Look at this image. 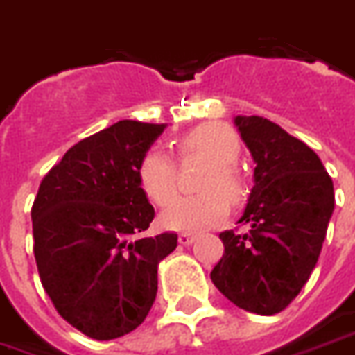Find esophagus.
<instances>
[{"instance_id": "34e87169", "label": "esophagus", "mask_w": 355, "mask_h": 355, "mask_svg": "<svg viewBox=\"0 0 355 355\" xmlns=\"http://www.w3.org/2000/svg\"><path fill=\"white\" fill-rule=\"evenodd\" d=\"M193 241H196V235H191V233H180L178 235V243L182 244V246H190Z\"/></svg>"}]
</instances>
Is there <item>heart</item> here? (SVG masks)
Segmentation results:
<instances>
[{"label": "heart", "mask_w": 355, "mask_h": 355, "mask_svg": "<svg viewBox=\"0 0 355 355\" xmlns=\"http://www.w3.org/2000/svg\"><path fill=\"white\" fill-rule=\"evenodd\" d=\"M184 154L203 156L211 167L199 182V196H177V167L165 152L152 148L141 157L137 178L141 190L150 203L165 207L159 224L171 231H199L222 222L230 211V203L244 198V182L237 169L241 156V139L233 128L225 124H203L190 131L182 141Z\"/></svg>", "instance_id": "b5f03b06"}]
</instances>
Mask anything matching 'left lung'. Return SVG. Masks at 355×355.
I'll use <instances>...</instances> for the list:
<instances>
[{"mask_svg":"<svg viewBox=\"0 0 355 355\" xmlns=\"http://www.w3.org/2000/svg\"><path fill=\"white\" fill-rule=\"evenodd\" d=\"M254 157V186L239 224L224 231L212 284L239 309L271 316L297 297L322 252L335 209L333 180L303 141L263 116H235Z\"/></svg>","mask_w":355,"mask_h":355,"instance_id":"8db88e82","label":"left lung"}]
</instances>
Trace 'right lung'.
<instances>
[{"instance_id":"right-lung-1","label":"right lung","mask_w":355,"mask_h":355,"mask_svg":"<svg viewBox=\"0 0 355 355\" xmlns=\"http://www.w3.org/2000/svg\"><path fill=\"white\" fill-rule=\"evenodd\" d=\"M165 128L120 120L83 139L49 171L31 209L44 291L65 322L96 340L143 324L156 299L157 263L177 248L175 233L139 235L154 207L137 167Z\"/></svg>"}]
</instances>
